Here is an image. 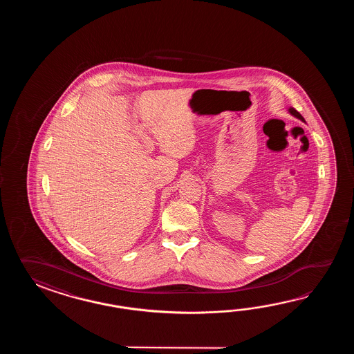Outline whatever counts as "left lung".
<instances>
[{"label":"left lung","instance_id":"obj_1","mask_svg":"<svg viewBox=\"0 0 354 354\" xmlns=\"http://www.w3.org/2000/svg\"><path fill=\"white\" fill-rule=\"evenodd\" d=\"M288 113H291V115H294L295 118H297V119H300L301 121L304 120V118L301 116V113L297 111V110H295L294 107H290L288 109Z\"/></svg>","mask_w":354,"mask_h":354}]
</instances>
